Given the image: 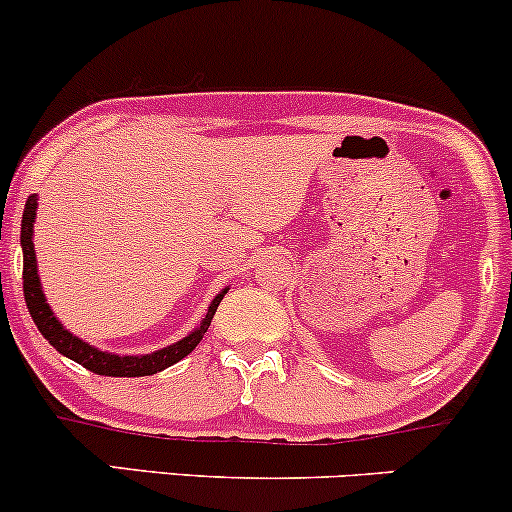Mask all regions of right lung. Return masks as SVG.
I'll list each match as a JSON object with an SVG mask.
<instances>
[{
  "label": "right lung",
  "mask_w": 512,
  "mask_h": 512,
  "mask_svg": "<svg viewBox=\"0 0 512 512\" xmlns=\"http://www.w3.org/2000/svg\"><path fill=\"white\" fill-rule=\"evenodd\" d=\"M35 209H38V202H35V195L28 197L26 209H23V221H21V248H23V296H26V305L28 313H31L33 322L38 325L40 334H43L48 342L60 351L62 356L72 358V361L79 363L91 370L96 375H110V378H139V375H151L158 373V370L173 366L178 363L180 358H185L190 354L195 346L202 342L204 332L209 330L211 317H214L216 308H219L223 293L214 298V303L209 305V313L202 320V325L197 327L190 337L180 339L178 344L168 346V349L154 351V354L146 356H115V354H105V351L93 349L81 339H76L74 334H69L64 327L60 325L55 315H52L50 305L45 303L43 291H40V279H38V269H35V250H33V221H35Z\"/></svg>",
  "instance_id": "add662e5"
}]
</instances>
